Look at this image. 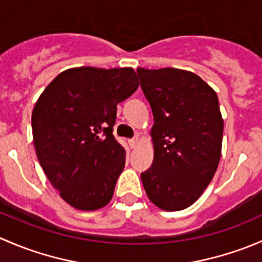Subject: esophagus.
Returning <instances> with one entry per match:
<instances>
[{
  "label": "esophagus",
  "mask_w": 262,
  "mask_h": 262,
  "mask_svg": "<svg viewBox=\"0 0 262 262\" xmlns=\"http://www.w3.org/2000/svg\"><path fill=\"white\" fill-rule=\"evenodd\" d=\"M128 143H129V146H130V148H136V147L138 146V144H139V139H138V138L129 139Z\"/></svg>",
  "instance_id": "1"
}]
</instances>
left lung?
<instances>
[{
  "label": "left lung",
  "mask_w": 262,
  "mask_h": 262,
  "mask_svg": "<svg viewBox=\"0 0 262 262\" xmlns=\"http://www.w3.org/2000/svg\"><path fill=\"white\" fill-rule=\"evenodd\" d=\"M137 73L153 113V163L141 173L156 207L176 212L194 204L212 181L222 155L223 119L215 91L178 68Z\"/></svg>",
  "instance_id": "8db88e82"
}]
</instances>
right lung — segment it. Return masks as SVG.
Wrapping results in <instances>:
<instances>
[{
    "label": "right lung",
    "instance_id": "obj_1",
    "mask_svg": "<svg viewBox=\"0 0 262 262\" xmlns=\"http://www.w3.org/2000/svg\"><path fill=\"white\" fill-rule=\"evenodd\" d=\"M133 68L76 67L63 71L39 96L33 141L39 163L60 198L78 210L112 200L125 166L113 136L116 105L138 89Z\"/></svg>",
    "mask_w": 262,
    "mask_h": 262
}]
</instances>
